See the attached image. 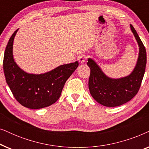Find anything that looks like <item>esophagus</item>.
Returning a JSON list of instances; mask_svg holds the SVG:
<instances>
[{
    "label": "esophagus",
    "mask_w": 149,
    "mask_h": 149,
    "mask_svg": "<svg viewBox=\"0 0 149 149\" xmlns=\"http://www.w3.org/2000/svg\"><path fill=\"white\" fill-rule=\"evenodd\" d=\"M77 60H78L79 63L83 64V63H84L85 62V56H83V55H80V56H79L78 58H77Z\"/></svg>",
    "instance_id": "1"
}]
</instances>
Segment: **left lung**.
Segmentation results:
<instances>
[{
  "label": "left lung",
  "instance_id": "obj_1",
  "mask_svg": "<svg viewBox=\"0 0 149 149\" xmlns=\"http://www.w3.org/2000/svg\"><path fill=\"white\" fill-rule=\"evenodd\" d=\"M130 28L139 46L137 64L131 74L123 78L111 79L91 58L87 63L91 72L88 84L91 96L105 107H115L127 102L137 94L141 85L145 72L146 52L133 26L130 25Z\"/></svg>",
  "mask_w": 149,
  "mask_h": 149
}]
</instances>
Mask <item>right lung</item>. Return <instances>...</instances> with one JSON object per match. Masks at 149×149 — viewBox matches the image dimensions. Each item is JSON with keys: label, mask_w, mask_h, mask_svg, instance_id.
Masks as SVG:
<instances>
[{"label": "right lung", "mask_w": 149, "mask_h": 149, "mask_svg": "<svg viewBox=\"0 0 149 149\" xmlns=\"http://www.w3.org/2000/svg\"><path fill=\"white\" fill-rule=\"evenodd\" d=\"M17 30L12 34L5 51L3 70L6 81L16 100L24 107L31 109L49 107L60 97L65 83L78 67L79 62L61 65L44 74L26 73L13 59V40Z\"/></svg>", "instance_id": "right-lung-1"}]
</instances>
